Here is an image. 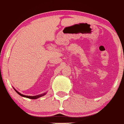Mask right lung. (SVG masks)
<instances>
[{
    "instance_id": "obj_1",
    "label": "right lung",
    "mask_w": 124,
    "mask_h": 124,
    "mask_svg": "<svg viewBox=\"0 0 124 124\" xmlns=\"http://www.w3.org/2000/svg\"><path fill=\"white\" fill-rule=\"evenodd\" d=\"M15 91H16V92L18 94L20 95V96H23V97H27V98H29V99H38L39 97H41V96H44V95L46 93H44V94H40V95H37V96H25V95H23L22 94H21L20 93H19V92H17V91L15 89Z\"/></svg>"
}]
</instances>
